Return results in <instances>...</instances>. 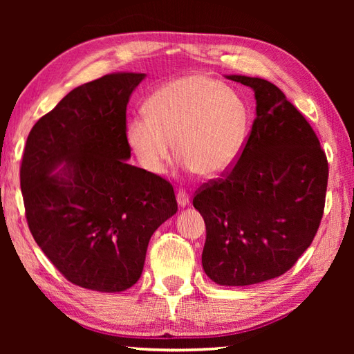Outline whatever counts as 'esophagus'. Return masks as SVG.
I'll list each match as a JSON object with an SVG mask.
<instances>
[{
	"instance_id": "obj_1",
	"label": "esophagus",
	"mask_w": 354,
	"mask_h": 354,
	"mask_svg": "<svg viewBox=\"0 0 354 354\" xmlns=\"http://www.w3.org/2000/svg\"><path fill=\"white\" fill-rule=\"evenodd\" d=\"M176 201H178V204L181 205V207L189 205V202H190L189 193H187L185 190H178V193H176Z\"/></svg>"
}]
</instances>
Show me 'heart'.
<instances>
[{
    "mask_svg": "<svg viewBox=\"0 0 354 354\" xmlns=\"http://www.w3.org/2000/svg\"><path fill=\"white\" fill-rule=\"evenodd\" d=\"M146 114L129 120L126 140L140 164L162 171L173 152L201 176L217 178L242 152L250 111L234 89L207 74H190L160 86Z\"/></svg>",
    "mask_w": 354,
    "mask_h": 354,
    "instance_id": "1",
    "label": "heart"
}]
</instances>
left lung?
<instances>
[{"label":"left lung","mask_w":354,"mask_h":354,"mask_svg":"<svg viewBox=\"0 0 354 354\" xmlns=\"http://www.w3.org/2000/svg\"><path fill=\"white\" fill-rule=\"evenodd\" d=\"M227 77L254 89L257 117L239 160L199 187L193 207L205 221V274L222 286H248L288 272L313 242L328 162L309 122L274 84Z\"/></svg>","instance_id":"left-lung-1"}]
</instances>
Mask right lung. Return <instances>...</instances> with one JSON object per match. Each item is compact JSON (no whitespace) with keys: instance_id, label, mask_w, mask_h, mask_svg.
<instances>
[{"instance_id":"1","label":"right lung","mask_w":354,"mask_h":354,"mask_svg":"<svg viewBox=\"0 0 354 354\" xmlns=\"http://www.w3.org/2000/svg\"><path fill=\"white\" fill-rule=\"evenodd\" d=\"M142 79L117 73L74 88L27 137L19 178L30 232L85 289L132 288L150 237L178 212L167 179L126 161V106Z\"/></svg>"}]
</instances>
